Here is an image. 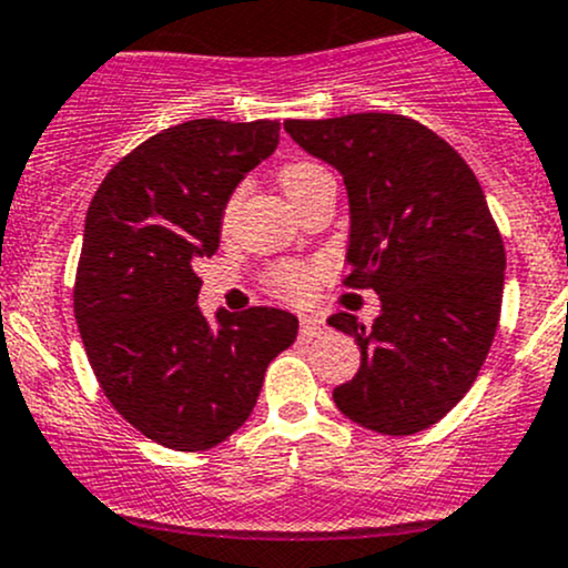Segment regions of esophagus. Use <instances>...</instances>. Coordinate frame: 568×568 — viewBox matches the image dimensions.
Returning a JSON list of instances; mask_svg holds the SVG:
<instances>
[{
    "instance_id": "obj_1",
    "label": "esophagus",
    "mask_w": 568,
    "mask_h": 568,
    "mask_svg": "<svg viewBox=\"0 0 568 568\" xmlns=\"http://www.w3.org/2000/svg\"><path fill=\"white\" fill-rule=\"evenodd\" d=\"M324 332H326L324 321H318V318H302V324H300V335L305 337V341H311V337L324 335Z\"/></svg>"
}]
</instances>
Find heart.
Here are the masks:
<instances>
[{"mask_svg": "<svg viewBox=\"0 0 568 568\" xmlns=\"http://www.w3.org/2000/svg\"><path fill=\"white\" fill-rule=\"evenodd\" d=\"M324 175L329 173H326V170L316 162H291L280 170L277 178L285 197L294 203V200H300L302 194H305L307 189ZM242 194L244 189L236 186L231 194H227L225 203H222V211H220L222 231H227V227L233 225V216H236L239 203H242ZM316 283H318V268L311 266V263L285 261V263H277L274 268H268L266 274V288L285 302H305L307 296L313 294V288H316Z\"/></svg>", "mask_w": 568, "mask_h": 568, "instance_id": "obj_1", "label": "heart"}]
</instances>
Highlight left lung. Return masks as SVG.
Here are the masks:
<instances>
[{
  "mask_svg": "<svg viewBox=\"0 0 568 568\" xmlns=\"http://www.w3.org/2000/svg\"><path fill=\"white\" fill-rule=\"evenodd\" d=\"M285 131L341 170L352 203L343 285L382 300L371 326L329 318L363 354L335 406L371 432H423L473 387L500 324L506 247L484 189L443 136L404 114L285 120Z\"/></svg>",
  "mask_w": 568,
  "mask_h": 568,
  "instance_id": "8db88e82",
  "label": "left lung"
}]
</instances>
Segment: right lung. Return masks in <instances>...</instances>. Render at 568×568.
I'll use <instances>...</instances> for the list:
<instances>
[{
    "instance_id": "add662e5",
    "label": "right lung",
    "mask_w": 568,
    "mask_h": 568,
    "mask_svg": "<svg viewBox=\"0 0 568 568\" xmlns=\"http://www.w3.org/2000/svg\"><path fill=\"white\" fill-rule=\"evenodd\" d=\"M277 120H189L120 159L84 220L73 316L109 404L164 448L197 454L244 426L263 374L296 341L277 307H197L200 255L220 247V211L239 178L277 148Z\"/></svg>"
}]
</instances>
